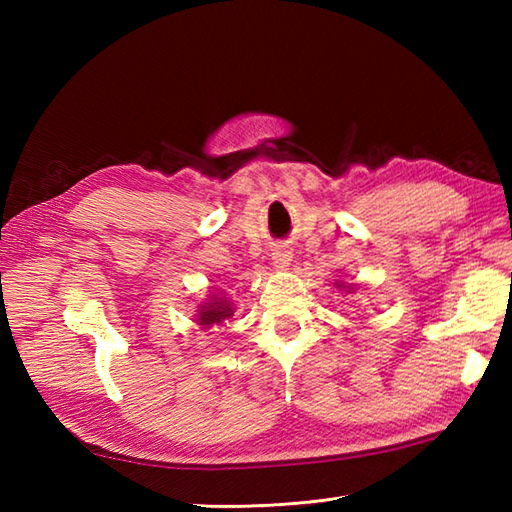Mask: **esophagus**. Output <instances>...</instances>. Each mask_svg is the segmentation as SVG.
Instances as JSON below:
<instances>
[{"label":"esophagus","instance_id":"esophagus-1","mask_svg":"<svg viewBox=\"0 0 512 512\" xmlns=\"http://www.w3.org/2000/svg\"><path fill=\"white\" fill-rule=\"evenodd\" d=\"M290 259H292V253L288 248H277L273 253V264L277 268H286L290 264Z\"/></svg>","mask_w":512,"mask_h":512}]
</instances>
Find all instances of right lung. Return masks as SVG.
Returning a JSON list of instances; mask_svg holds the SVG:
<instances>
[{
  "label": "right lung",
  "instance_id": "obj_1",
  "mask_svg": "<svg viewBox=\"0 0 512 512\" xmlns=\"http://www.w3.org/2000/svg\"><path fill=\"white\" fill-rule=\"evenodd\" d=\"M233 314V308L228 306V303L224 299H217L213 297L211 303H206V306H202L200 310V323L202 325H211V323H220L224 321L226 317H231Z\"/></svg>",
  "mask_w": 512,
  "mask_h": 512
}]
</instances>
